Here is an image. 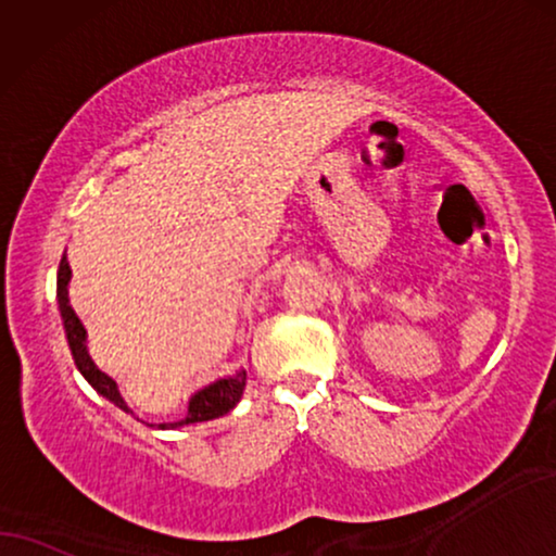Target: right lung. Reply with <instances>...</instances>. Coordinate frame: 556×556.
Wrapping results in <instances>:
<instances>
[{
	"instance_id": "right-lung-1",
	"label": "right lung",
	"mask_w": 556,
	"mask_h": 556,
	"mask_svg": "<svg viewBox=\"0 0 556 556\" xmlns=\"http://www.w3.org/2000/svg\"><path fill=\"white\" fill-rule=\"evenodd\" d=\"M68 282H71V266L68 258H61V266H58V309H61V320L65 328V338H68V348L73 353V361H76V368L84 374V379L91 383V387L99 391L101 396H106L111 404H116L118 409L131 412L124 396L118 394L116 381L111 379L109 374H103L99 366L93 364L91 355H88L86 348V328L84 323L78 320L76 309L71 307L68 300ZM247 389V368H239L233 376H226V379H218L208 383V387L198 389L195 394L188 399V409H185L182 419L177 421H162L160 429H175L182 425H195V421H208L216 417H224L239 404V399Z\"/></svg>"
}]
</instances>
